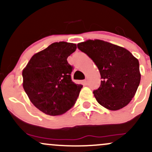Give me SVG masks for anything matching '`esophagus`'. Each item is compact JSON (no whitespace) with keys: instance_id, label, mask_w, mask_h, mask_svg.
Listing matches in <instances>:
<instances>
[{"instance_id":"esophagus-1","label":"esophagus","mask_w":152,"mask_h":152,"mask_svg":"<svg viewBox=\"0 0 152 152\" xmlns=\"http://www.w3.org/2000/svg\"><path fill=\"white\" fill-rule=\"evenodd\" d=\"M83 83H84V84L87 85V83H88V81H87V80H86V79H85L84 81H83Z\"/></svg>"}]
</instances>
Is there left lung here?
I'll use <instances>...</instances> for the list:
<instances>
[{
	"instance_id": "1",
	"label": "left lung",
	"mask_w": 152,
	"mask_h": 152,
	"mask_svg": "<svg viewBox=\"0 0 152 152\" xmlns=\"http://www.w3.org/2000/svg\"><path fill=\"white\" fill-rule=\"evenodd\" d=\"M78 48L92 59L101 74V85L93 93L99 104L121 109L135 95L141 80L138 59L126 50L101 40H88Z\"/></svg>"
}]
</instances>
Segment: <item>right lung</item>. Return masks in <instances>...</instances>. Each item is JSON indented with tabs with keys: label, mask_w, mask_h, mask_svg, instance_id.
Masks as SVG:
<instances>
[{
	"label": "right lung",
	"mask_w": 152,
	"mask_h": 152,
	"mask_svg": "<svg viewBox=\"0 0 152 152\" xmlns=\"http://www.w3.org/2000/svg\"><path fill=\"white\" fill-rule=\"evenodd\" d=\"M76 45L56 42L34 54L23 71V86L32 104L44 114L58 116L74 105L83 87L71 77L67 58Z\"/></svg>",
	"instance_id": "add662e5"
}]
</instances>
